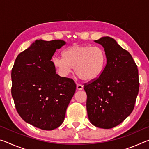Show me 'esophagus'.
<instances>
[{
    "instance_id": "34e87169",
    "label": "esophagus",
    "mask_w": 149,
    "mask_h": 149,
    "mask_svg": "<svg viewBox=\"0 0 149 149\" xmlns=\"http://www.w3.org/2000/svg\"><path fill=\"white\" fill-rule=\"evenodd\" d=\"M77 89L78 90H82L84 89V85L82 84H77Z\"/></svg>"
}]
</instances>
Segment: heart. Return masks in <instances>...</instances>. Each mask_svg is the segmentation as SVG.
Masks as SVG:
<instances>
[{
	"label": "heart",
	"mask_w": 149,
	"mask_h": 149,
	"mask_svg": "<svg viewBox=\"0 0 149 149\" xmlns=\"http://www.w3.org/2000/svg\"><path fill=\"white\" fill-rule=\"evenodd\" d=\"M63 58L54 56L52 64L62 76H67L74 67L75 74L83 80L95 79L104 70L107 55L99 46L75 44L64 50Z\"/></svg>",
	"instance_id": "obj_1"
}]
</instances>
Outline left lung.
<instances>
[{
    "mask_svg": "<svg viewBox=\"0 0 149 149\" xmlns=\"http://www.w3.org/2000/svg\"><path fill=\"white\" fill-rule=\"evenodd\" d=\"M95 42L104 47L107 64L99 77L84 84L87 115L96 127L110 129L134 108L139 89L138 69L130 52L112 37Z\"/></svg>",
    "mask_w": 149,
    "mask_h": 149,
    "instance_id": "8db88e82",
    "label": "left lung"
}]
</instances>
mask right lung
I'll return each instance as SVG.
<instances>
[{
  "label": "right lung",
  "instance_id": "right-lung-1",
  "mask_svg": "<svg viewBox=\"0 0 149 149\" xmlns=\"http://www.w3.org/2000/svg\"><path fill=\"white\" fill-rule=\"evenodd\" d=\"M62 40H36L17 56L12 69V96L25 122L43 130L58 127L76 89L74 81L60 77L51 61Z\"/></svg>",
  "mask_w": 149,
  "mask_h": 149
}]
</instances>
